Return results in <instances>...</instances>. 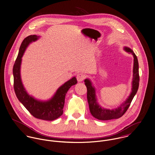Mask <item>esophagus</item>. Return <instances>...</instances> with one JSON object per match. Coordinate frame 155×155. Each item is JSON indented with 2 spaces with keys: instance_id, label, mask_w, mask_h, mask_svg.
Returning a JSON list of instances; mask_svg holds the SVG:
<instances>
[{
  "instance_id": "1",
  "label": "esophagus",
  "mask_w": 155,
  "mask_h": 155,
  "mask_svg": "<svg viewBox=\"0 0 155 155\" xmlns=\"http://www.w3.org/2000/svg\"><path fill=\"white\" fill-rule=\"evenodd\" d=\"M84 78H85V75L82 73H79L77 75V79L78 82L83 81Z\"/></svg>"
}]
</instances>
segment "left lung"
<instances>
[{
    "mask_svg": "<svg viewBox=\"0 0 155 155\" xmlns=\"http://www.w3.org/2000/svg\"><path fill=\"white\" fill-rule=\"evenodd\" d=\"M124 49L128 53H131L134 57L133 65V78L132 81L131 92L125 102L120 104V106L115 109H109L102 107L97 102L96 89L93 85L91 80L86 78L84 80L85 85L87 89V101L89 106V109L91 114L93 117L99 120H106L118 119L121 117L128 109L132 100L137 92L139 86V72H138V62L136 55L134 52L128 47H124Z\"/></svg>",
    "mask_w": 155,
    "mask_h": 155,
    "instance_id": "left-lung-1",
    "label": "left lung"
}]
</instances>
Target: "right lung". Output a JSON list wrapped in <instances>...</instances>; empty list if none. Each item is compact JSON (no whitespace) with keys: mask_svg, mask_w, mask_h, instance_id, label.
Returning <instances> with one entry per match:
<instances>
[{"mask_svg":"<svg viewBox=\"0 0 155 155\" xmlns=\"http://www.w3.org/2000/svg\"><path fill=\"white\" fill-rule=\"evenodd\" d=\"M39 38L40 36L31 35L27 37L21 43L13 68L14 87L19 101L33 117L43 120H53L62 115L66 94L71 86L77 83V80L75 77H72L59 87L50 99L45 101L38 100L27 93L21 77L22 57L28 45Z\"/></svg>","mask_w":155,"mask_h":155,"instance_id":"add662e5","label":"right lung"}]
</instances>
